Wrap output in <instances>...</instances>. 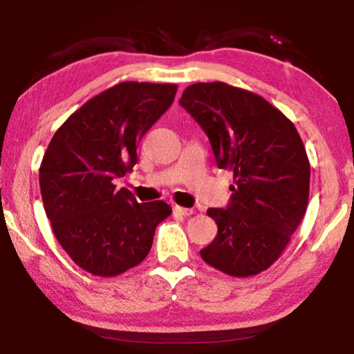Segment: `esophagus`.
<instances>
[{
	"instance_id": "esophagus-1",
	"label": "esophagus",
	"mask_w": 354,
	"mask_h": 354,
	"mask_svg": "<svg viewBox=\"0 0 354 354\" xmlns=\"http://www.w3.org/2000/svg\"><path fill=\"white\" fill-rule=\"evenodd\" d=\"M173 211H175V212H176V214H179V215H184V217H190V215L195 212L194 209H190V207H183V206H175V207H173Z\"/></svg>"
}]
</instances>
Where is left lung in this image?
<instances>
[{
    "mask_svg": "<svg viewBox=\"0 0 354 354\" xmlns=\"http://www.w3.org/2000/svg\"><path fill=\"white\" fill-rule=\"evenodd\" d=\"M234 175L231 203L209 209L218 232L200 251L230 277L247 278L279 259L306 214L310 165L297 128L261 95L226 82H196L179 100Z\"/></svg>",
    "mask_w": 354,
    "mask_h": 354,
    "instance_id": "left-lung-1",
    "label": "left lung"
}]
</instances>
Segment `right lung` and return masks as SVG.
Instances as JSON below:
<instances>
[{"label":"right lung","instance_id":"1","mask_svg":"<svg viewBox=\"0 0 354 354\" xmlns=\"http://www.w3.org/2000/svg\"><path fill=\"white\" fill-rule=\"evenodd\" d=\"M176 84L120 82L84 103L48 145L39 170L53 232L71 261L95 277L122 274L145 259L171 214L115 189L137 164V143L171 106Z\"/></svg>","mask_w":354,"mask_h":354}]
</instances>
